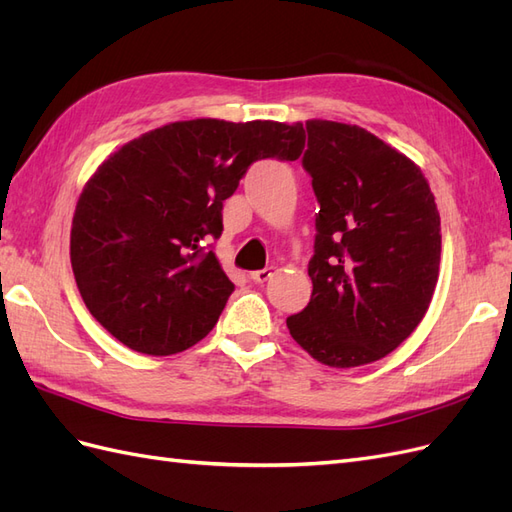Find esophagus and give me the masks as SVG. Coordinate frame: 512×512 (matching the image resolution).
Instances as JSON below:
<instances>
[{"label":"esophagus","mask_w":512,"mask_h":512,"mask_svg":"<svg viewBox=\"0 0 512 512\" xmlns=\"http://www.w3.org/2000/svg\"><path fill=\"white\" fill-rule=\"evenodd\" d=\"M271 269H262V271H254V273H250V277H252V282H256V284H265V282H269L271 280Z\"/></svg>","instance_id":"1"}]
</instances>
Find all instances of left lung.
<instances>
[{"label":"left lung","mask_w":512,"mask_h":512,"mask_svg":"<svg viewBox=\"0 0 512 512\" xmlns=\"http://www.w3.org/2000/svg\"><path fill=\"white\" fill-rule=\"evenodd\" d=\"M303 168L320 203L312 299L286 320L329 367L391 354L427 314L440 275V213L410 158L371 132L309 119Z\"/></svg>","instance_id":"8db88e82"}]
</instances>
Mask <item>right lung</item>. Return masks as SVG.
I'll use <instances>...</instances> for the list:
<instances>
[{"instance_id":"add662e5","label":"right lung","mask_w":512,"mask_h":512,"mask_svg":"<svg viewBox=\"0 0 512 512\" xmlns=\"http://www.w3.org/2000/svg\"><path fill=\"white\" fill-rule=\"evenodd\" d=\"M303 123L175 121L111 153L76 203L70 262L81 297L123 346L198 344L235 290L209 250L224 200L256 160H297Z\"/></svg>"}]
</instances>
